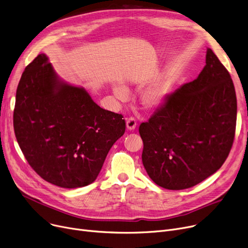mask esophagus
Here are the masks:
<instances>
[{
    "instance_id": "esophagus-1",
    "label": "esophagus",
    "mask_w": 248,
    "mask_h": 248,
    "mask_svg": "<svg viewBox=\"0 0 248 248\" xmlns=\"http://www.w3.org/2000/svg\"><path fill=\"white\" fill-rule=\"evenodd\" d=\"M137 126V121L134 119V117H129V119L126 120V128L129 129V131H133Z\"/></svg>"
}]
</instances>
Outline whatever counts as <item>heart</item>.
<instances>
[{"mask_svg":"<svg viewBox=\"0 0 248 248\" xmlns=\"http://www.w3.org/2000/svg\"><path fill=\"white\" fill-rule=\"evenodd\" d=\"M171 84L167 81L152 87L144 95V103L149 108L159 106L171 93ZM114 93L121 99H125L127 96V91L124 87H115Z\"/></svg>","mask_w":248,"mask_h":248,"instance_id":"obj_1","label":"heart"}]
</instances>
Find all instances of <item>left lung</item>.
Instances as JSON below:
<instances>
[{"instance_id": "8db88e82", "label": "left lung", "mask_w": 248, "mask_h": 248, "mask_svg": "<svg viewBox=\"0 0 248 248\" xmlns=\"http://www.w3.org/2000/svg\"><path fill=\"white\" fill-rule=\"evenodd\" d=\"M236 115L231 76L208 48L196 79L169 94L139 127L150 178L165 189L183 190L214 174L232 148Z\"/></svg>"}]
</instances>
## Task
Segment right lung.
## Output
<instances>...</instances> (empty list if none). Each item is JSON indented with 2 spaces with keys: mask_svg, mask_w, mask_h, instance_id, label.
<instances>
[{
  "mask_svg": "<svg viewBox=\"0 0 248 248\" xmlns=\"http://www.w3.org/2000/svg\"><path fill=\"white\" fill-rule=\"evenodd\" d=\"M13 124L33 170L68 189L93 183L125 131L122 114L98 107L83 88L60 81L43 53L21 76Z\"/></svg>",
  "mask_w": 248,
  "mask_h": 248,
  "instance_id": "obj_1",
  "label": "right lung"
}]
</instances>
